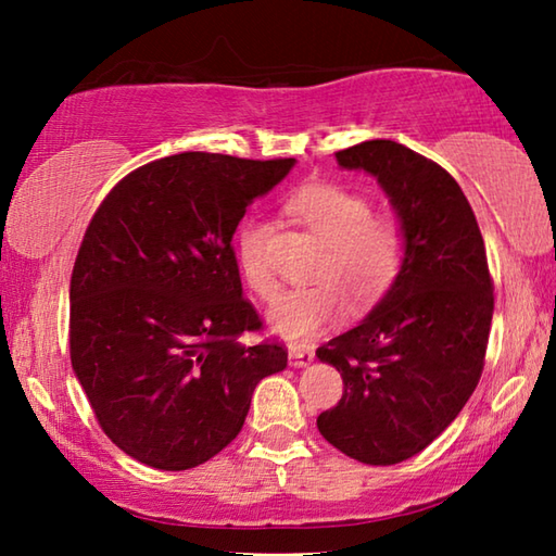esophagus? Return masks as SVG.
I'll use <instances>...</instances> for the list:
<instances>
[{
	"instance_id": "esophagus-1",
	"label": "esophagus",
	"mask_w": 556,
	"mask_h": 556,
	"mask_svg": "<svg viewBox=\"0 0 556 556\" xmlns=\"http://www.w3.org/2000/svg\"><path fill=\"white\" fill-rule=\"evenodd\" d=\"M314 361V351L308 345H289V363L294 368H304Z\"/></svg>"
}]
</instances>
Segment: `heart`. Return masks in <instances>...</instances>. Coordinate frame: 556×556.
<instances>
[{
	"instance_id": "obj_1",
	"label": "heart",
	"mask_w": 556,
	"mask_h": 556,
	"mask_svg": "<svg viewBox=\"0 0 556 556\" xmlns=\"http://www.w3.org/2000/svg\"><path fill=\"white\" fill-rule=\"evenodd\" d=\"M289 211L299 215L326 252L314 277L316 285L287 291L269 312V324L287 338H306L341 318L345 301L365 308L388 294L404 260V235L397 218L372 213L365 193L343 184H308L289 199ZM269 228L248 220L235 235V257L244 281L260 299L277 296V279L267 267Z\"/></svg>"
}]
</instances>
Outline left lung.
Instances as JSON below:
<instances>
[{"mask_svg":"<svg viewBox=\"0 0 556 556\" xmlns=\"http://www.w3.org/2000/svg\"><path fill=\"white\" fill-rule=\"evenodd\" d=\"M336 159L378 176L400 215L404 260L380 304L316 351L343 378V397L316 427L345 456L392 466L425 451L481 380L493 277L476 215L446 168L392 139Z\"/></svg>","mask_w":556,"mask_h":556,"instance_id":"left-lung-1","label":"left lung"}]
</instances>
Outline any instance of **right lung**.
<instances>
[{"label": "right lung", "mask_w": 556, "mask_h": 556, "mask_svg": "<svg viewBox=\"0 0 556 556\" xmlns=\"http://www.w3.org/2000/svg\"><path fill=\"white\" fill-rule=\"evenodd\" d=\"M294 159L184 152L135 168L83 235L71 363L98 425L139 464L186 470L230 444L252 392L287 368L242 296L232 235Z\"/></svg>", "instance_id": "right-lung-1"}]
</instances>
